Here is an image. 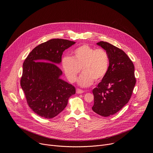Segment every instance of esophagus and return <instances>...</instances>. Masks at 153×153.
<instances>
[{
    "mask_svg": "<svg viewBox=\"0 0 153 153\" xmlns=\"http://www.w3.org/2000/svg\"><path fill=\"white\" fill-rule=\"evenodd\" d=\"M84 92V91L82 90V89H77L76 90V93H78V94H81V93H83Z\"/></svg>",
    "mask_w": 153,
    "mask_h": 153,
    "instance_id": "34e87169",
    "label": "esophagus"
}]
</instances>
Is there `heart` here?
Instances as JSON below:
<instances>
[{
    "label": "heart",
    "mask_w": 153,
    "mask_h": 153,
    "mask_svg": "<svg viewBox=\"0 0 153 153\" xmlns=\"http://www.w3.org/2000/svg\"><path fill=\"white\" fill-rule=\"evenodd\" d=\"M73 54V57L65 56L62 59L63 70L71 82L76 80L81 68L83 73L78 83L83 87L91 86L94 81L100 82L106 76L109 59L104 49H95L88 44H83L74 50Z\"/></svg>",
    "instance_id": "heart-1"
}]
</instances>
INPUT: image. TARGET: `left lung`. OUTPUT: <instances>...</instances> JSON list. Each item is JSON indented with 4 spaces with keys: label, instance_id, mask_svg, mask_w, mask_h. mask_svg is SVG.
I'll list each match as a JSON object with an SVG mask.
<instances>
[{
    "label": "left lung",
    "instance_id": "obj_1",
    "mask_svg": "<svg viewBox=\"0 0 153 153\" xmlns=\"http://www.w3.org/2000/svg\"><path fill=\"white\" fill-rule=\"evenodd\" d=\"M107 52L109 65L106 76L93 89L92 110L102 117L112 115L129 102L136 83L134 65L126 54L107 42L97 43Z\"/></svg>",
    "mask_w": 153,
    "mask_h": 153
}]
</instances>
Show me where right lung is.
I'll use <instances>...</instances> for the list:
<instances>
[{"label": "right lung", "instance_id": "add662e5", "mask_svg": "<svg viewBox=\"0 0 153 153\" xmlns=\"http://www.w3.org/2000/svg\"><path fill=\"white\" fill-rule=\"evenodd\" d=\"M75 42L51 39L34 48L23 63L21 86L29 107L36 114L53 118L66 107L76 93L72 85L60 79L63 51Z\"/></svg>", "mask_w": 153, "mask_h": 153}]
</instances>
